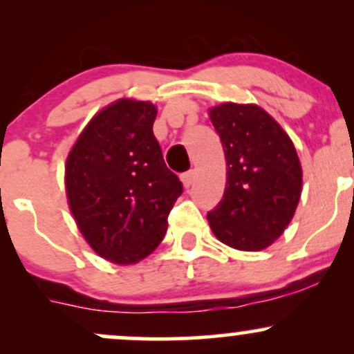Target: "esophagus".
I'll return each mask as SVG.
<instances>
[{"label": "esophagus", "instance_id": "34e87169", "mask_svg": "<svg viewBox=\"0 0 354 354\" xmlns=\"http://www.w3.org/2000/svg\"><path fill=\"white\" fill-rule=\"evenodd\" d=\"M194 180H196V173H194L193 169H191V171H188V173H186V174H183V178H181V181H183V186H185L186 189H188L189 186L193 185Z\"/></svg>", "mask_w": 354, "mask_h": 354}]
</instances>
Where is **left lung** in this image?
<instances>
[{"label": "left lung", "mask_w": 354, "mask_h": 354, "mask_svg": "<svg viewBox=\"0 0 354 354\" xmlns=\"http://www.w3.org/2000/svg\"><path fill=\"white\" fill-rule=\"evenodd\" d=\"M208 115L226 160L225 194L206 216L209 228L234 250H266L288 228L301 198L293 141L258 104L221 103Z\"/></svg>", "instance_id": "8db88e82"}]
</instances>
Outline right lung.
Masks as SVG:
<instances>
[{"label": "right lung", "instance_id": "add662e5", "mask_svg": "<svg viewBox=\"0 0 354 354\" xmlns=\"http://www.w3.org/2000/svg\"><path fill=\"white\" fill-rule=\"evenodd\" d=\"M156 115L149 101H113L84 126L64 165L68 206L80 233L115 265H135L156 250L183 193L153 135Z\"/></svg>", "mask_w": 354, "mask_h": 354}]
</instances>
